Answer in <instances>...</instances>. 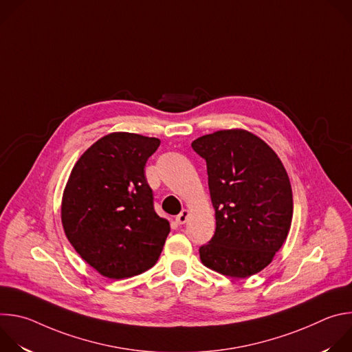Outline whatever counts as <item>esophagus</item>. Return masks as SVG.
Listing matches in <instances>:
<instances>
[{
    "label": "esophagus",
    "mask_w": 352,
    "mask_h": 352,
    "mask_svg": "<svg viewBox=\"0 0 352 352\" xmlns=\"http://www.w3.org/2000/svg\"><path fill=\"white\" fill-rule=\"evenodd\" d=\"M189 214H190V212H189V210H186V209H184V210H182V212L175 217V221H177L179 226H182V224H185V223L188 221Z\"/></svg>",
    "instance_id": "1"
}]
</instances>
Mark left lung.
<instances>
[{
  "instance_id": "8db88e82",
  "label": "left lung",
  "mask_w": 352,
  "mask_h": 352,
  "mask_svg": "<svg viewBox=\"0 0 352 352\" xmlns=\"http://www.w3.org/2000/svg\"><path fill=\"white\" fill-rule=\"evenodd\" d=\"M192 147L206 160L216 216V232L200 246V261L234 278L262 272L285 242L292 221V189L280 157L241 128L204 135Z\"/></svg>"
}]
</instances>
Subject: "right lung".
<instances>
[{
	"mask_svg": "<svg viewBox=\"0 0 352 352\" xmlns=\"http://www.w3.org/2000/svg\"><path fill=\"white\" fill-rule=\"evenodd\" d=\"M159 146L157 138L109 133L79 157L64 188V232L79 256L107 278L153 267L170 234L144 177V164Z\"/></svg>",
	"mask_w": 352,
	"mask_h": 352,
	"instance_id": "add662e5",
	"label": "right lung"
}]
</instances>
